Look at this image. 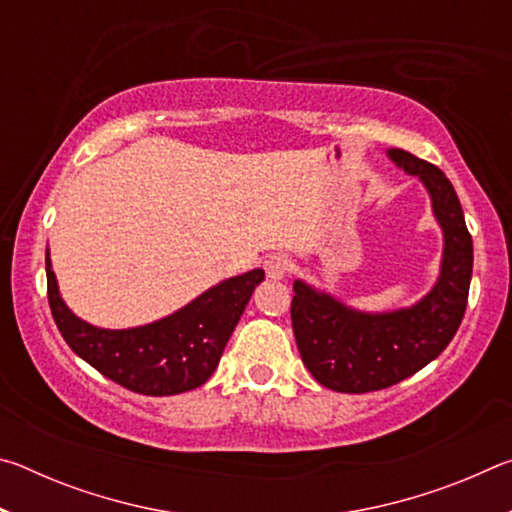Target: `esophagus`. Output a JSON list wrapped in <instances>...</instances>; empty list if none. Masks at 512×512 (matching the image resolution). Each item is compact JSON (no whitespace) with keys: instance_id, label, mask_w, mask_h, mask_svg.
Wrapping results in <instances>:
<instances>
[{"instance_id":"obj_1","label":"esophagus","mask_w":512,"mask_h":512,"mask_svg":"<svg viewBox=\"0 0 512 512\" xmlns=\"http://www.w3.org/2000/svg\"><path fill=\"white\" fill-rule=\"evenodd\" d=\"M264 271L268 280H282L291 271V259L287 255H271L264 262Z\"/></svg>"}]
</instances>
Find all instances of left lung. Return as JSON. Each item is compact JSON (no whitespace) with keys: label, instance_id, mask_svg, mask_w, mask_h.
Wrapping results in <instances>:
<instances>
[{"label":"left lung","instance_id":"8db88e82","mask_svg":"<svg viewBox=\"0 0 512 512\" xmlns=\"http://www.w3.org/2000/svg\"><path fill=\"white\" fill-rule=\"evenodd\" d=\"M386 155L427 189L443 232V257L436 282L418 302L388 311L357 309L305 280L293 282L291 325L302 363L336 393L381 391L422 370L454 339L470 293L472 237L452 183L402 149Z\"/></svg>","mask_w":512,"mask_h":512}]
</instances>
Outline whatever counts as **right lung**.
<instances>
[{"instance_id": "obj_1", "label": "right lung", "mask_w": 512, "mask_h": 512, "mask_svg": "<svg viewBox=\"0 0 512 512\" xmlns=\"http://www.w3.org/2000/svg\"><path fill=\"white\" fill-rule=\"evenodd\" d=\"M45 266L51 316L76 357L128 391L151 397L194 391L212 377L250 296L264 280L262 268H253L214 284L153 323L106 329L79 318L65 305L49 248Z\"/></svg>"}]
</instances>
